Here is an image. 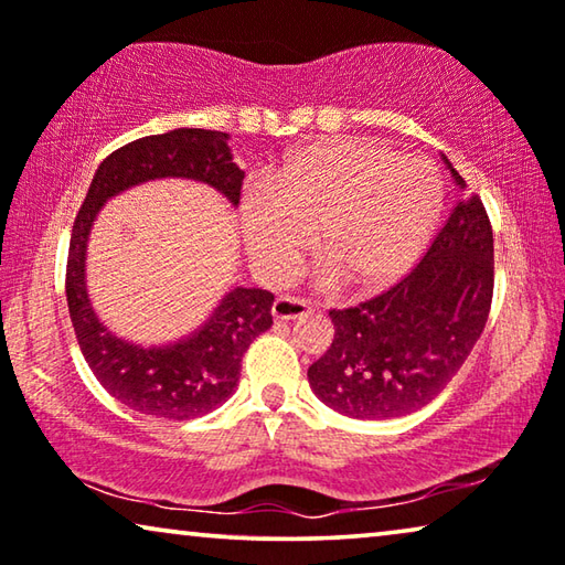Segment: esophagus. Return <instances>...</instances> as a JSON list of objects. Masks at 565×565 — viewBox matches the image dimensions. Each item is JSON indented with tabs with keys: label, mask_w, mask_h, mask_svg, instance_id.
<instances>
[{
	"label": "esophagus",
	"mask_w": 565,
	"mask_h": 565,
	"mask_svg": "<svg viewBox=\"0 0 565 565\" xmlns=\"http://www.w3.org/2000/svg\"><path fill=\"white\" fill-rule=\"evenodd\" d=\"M271 312H274L276 320H299V317H307L309 312H312V307H309L305 299L279 297L274 301Z\"/></svg>",
	"instance_id": "1"
}]
</instances>
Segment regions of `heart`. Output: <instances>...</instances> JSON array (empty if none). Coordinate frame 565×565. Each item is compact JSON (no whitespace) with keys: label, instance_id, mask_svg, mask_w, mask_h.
<instances>
[{"label":"heart","instance_id":"heart-1","mask_svg":"<svg viewBox=\"0 0 565 565\" xmlns=\"http://www.w3.org/2000/svg\"><path fill=\"white\" fill-rule=\"evenodd\" d=\"M440 179L419 158H394L365 140H322L286 158L268 189L243 196L248 253L284 279L307 253L351 291H379L409 271L430 243Z\"/></svg>","mask_w":565,"mask_h":565}]
</instances>
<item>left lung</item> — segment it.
Wrapping results in <instances>:
<instances>
[{"mask_svg":"<svg viewBox=\"0 0 565 565\" xmlns=\"http://www.w3.org/2000/svg\"><path fill=\"white\" fill-rule=\"evenodd\" d=\"M458 202L423 260L379 297L330 309L335 338L309 365L317 399L353 419H394L430 404L471 355L494 294V235L479 194L448 158Z\"/></svg>","mask_w":565,"mask_h":565,"instance_id":"1","label":"left lung"}]
</instances>
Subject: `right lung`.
<instances>
[{
    "label": "right lung",
    "instance_id": "add662e5",
    "mask_svg": "<svg viewBox=\"0 0 565 565\" xmlns=\"http://www.w3.org/2000/svg\"><path fill=\"white\" fill-rule=\"evenodd\" d=\"M227 132L179 127L132 140L107 156L71 230L66 299L86 363L117 402L140 415L194 419L233 396L253 340L274 324V294L235 286L192 335L169 345H138L109 332L86 294V243L102 204L153 179H192L241 202L245 171L233 163Z\"/></svg>",
    "mask_w": 565,
    "mask_h": 565
}]
</instances>
